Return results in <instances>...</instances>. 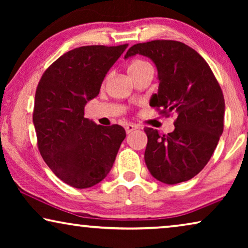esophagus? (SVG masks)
I'll return each instance as SVG.
<instances>
[{"label":"esophagus","instance_id":"34e87169","mask_svg":"<svg viewBox=\"0 0 248 248\" xmlns=\"http://www.w3.org/2000/svg\"><path fill=\"white\" fill-rule=\"evenodd\" d=\"M137 128H138L137 125H134V124H127L126 127H125V130H126V133H127V134H130V133H132V132H133L134 130H137Z\"/></svg>","mask_w":248,"mask_h":248}]
</instances>
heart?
<instances>
[{"label": "heart", "instance_id": "heart-1", "mask_svg": "<svg viewBox=\"0 0 248 248\" xmlns=\"http://www.w3.org/2000/svg\"><path fill=\"white\" fill-rule=\"evenodd\" d=\"M145 70H152V66L150 63L147 62V61L141 59L132 61L130 66H128V73H130V76L143 72Z\"/></svg>", "mask_w": 248, "mask_h": 248}]
</instances>
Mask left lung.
<instances>
[{"label":"left lung","mask_w":248,"mask_h":248,"mask_svg":"<svg viewBox=\"0 0 248 248\" xmlns=\"http://www.w3.org/2000/svg\"><path fill=\"white\" fill-rule=\"evenodd\" d=\"M147 56L158 71V93L150 106L175 114V130L160 134L145 127V165L159 182L174 185L194 177L204 168L223 131L225 99L204 59L175 40H152L133 45L124 59Z\"/></svg>","instance_id":"1"}]
</instances>
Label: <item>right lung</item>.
Returning <instances> with one entry per match:
<instances>
[{
    "instance_id": "1",
    "label": "right lung",
    "mask_w": 248,
    "mask_h": 248,
    "mask_svg": "<svg viewBox=\"0 0 248 248\" xmlns=\"http://www.w3.org/2000/svg\"><path fill=\"white\" fill-rule=\"evenodd\" d=\"M127 44L82 46L59 57L40 79L32 122L40 155L61 181L76 188L100 183L126 137L121 125L101 126L84 117V106Z\"/></svg>"
}]
</instances>
